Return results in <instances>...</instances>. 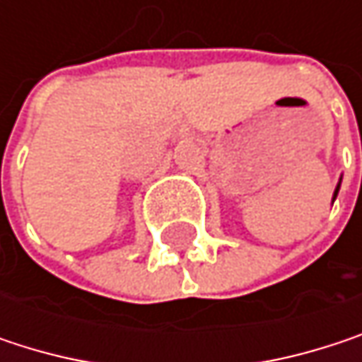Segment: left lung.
Listing matches in <instances>:
<instances>
[{"instance_id": "left-lung-1", "label": "left lung", "mask_w": 362, "mask_h": 362, "mask_svg": "<svg viewBox=\"0 0 362 362\" xmlns=\"http://www.w3.org/2000/svg\"><path fill=\"white\" fill-rule=\"evenodd\" d=\"M337 190H339V184H337V188H335V192H333V201H335V197H337Z\"/></svg>"}]
</instances>
